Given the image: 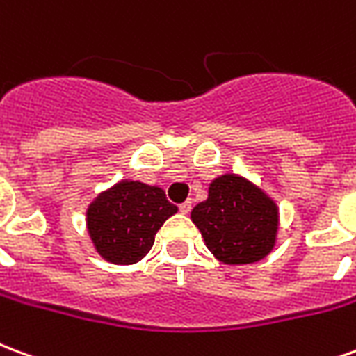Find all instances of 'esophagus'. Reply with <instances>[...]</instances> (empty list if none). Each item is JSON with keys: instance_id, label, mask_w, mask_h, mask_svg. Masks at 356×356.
Returning a JSON list of instances; mask_svg holds the SVG:
<instances>
[{"instance_id": "esophagus-1", "label": "esophagus", "mask_w": 356, "mask_h": 356, "mask_svg": "<svg viewBox=\"0 0 356 356\" xmlns=\"http://www.w3.org/2000/svg\"><path fill=\"white\" fill-rule=\"evenodd\" d=\"M179 209H181V213H188V211L193 209V202H191V200L183 202V204L179 206Z\"/></svg>"}]
</instances>
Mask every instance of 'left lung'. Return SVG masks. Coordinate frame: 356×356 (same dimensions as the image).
Segmentation results:
<instances>
[{"label":"left lung","mask_w":356,"mask_h":356,"mask_svg":"<svg viewBox=\"0 0 356 356\" xmlns=\"http://www.w3.org/2000/svg\"><path fill=\"white\" fill-rule=\"evenodd\" d=\"M191 219L209 252L225 265L261 261L276 244V202L236 173L213 179L208 198L191 211Z\"/></svg>","instance_id":"8db88e82"}]
</instances>
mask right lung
<instances>
[{
  "instance_id": "1",
  "label": "right lung",
  "mask_w": 356,
  "mask_h": 356,
  "mask_svg": "<svg viewBox=\"0 0 356 356\" xmlns=\"http://www.w3.org/2000/svg\"><path fill=\"white\" fill-rule=\"evenodd\" d=\"M177 213L160 186L120 181L88 206L86 225L97 254L114 265L140 261L154 244L156 232Z\"/></svg>"
}]
</instances>
